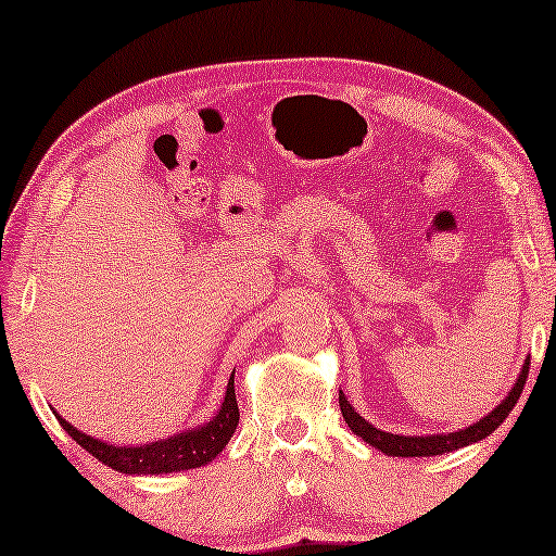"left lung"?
<instances>
[{"label":"left lung","mask_w":556,"mask_h":556,"mask_svg":"<svg viewBox=\"0 0 556 556\" xmlns=\"http://www.w3.org/2000/svg\"><path fill=\"white\" fill-rule=\"evenodd\" d=\"M527 375H529V357L523 359L521 372H519V378H516L514 388L509 390V395H506L504 401L498 403L496 408L489 413V416H483L481 420H476V424H471L468 428H460V431H453V433L397 435V433L380 431V428H375L372 424H367V420L359 416V413L353 408V403H350L348 397H345V393H340V410H342V418H345V424L350 426V431H353L357 438H363L365 443L375 445V448L386 453V456H397V458L443 456V453H451V451L464 448V445L479 443L486 435L494 433L496 428L504 424L506 416H509V413L514 410L516 401H519V397H521V390H523V382H527Z\"/></svg>","instance_id":"1"}]
</instances>
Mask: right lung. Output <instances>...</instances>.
<instances>
[{"label": "right lung", "mask_w": 556, "mask_h": 556, "mask_svg": "<svg viewBox=\"0 0 556 556\" xmlns=\"http://www.w3.org/2000/svg\"><path fill=\"white\" fill-rule=\"evenodd\" d=\"M54 418L60 420V426L65 428L67 435H73L77 445H83L85 451L92 453L98 460H103L105 466L115 468L121 473L140 476V473H176V471H189V468H199L208 460H214L218 453L226 448V443L231 441L233 431L239 426V405L237 393H233V372L229 386H226V395L222 408L214 413V418L208 424L199 428H189V431L161 438L153 443H140V445H115L100 438H92L88 433L77 431L73 424H67L58 410H52Z\"/></svg>", "instance_id": "obj_1"}]
</instances>
